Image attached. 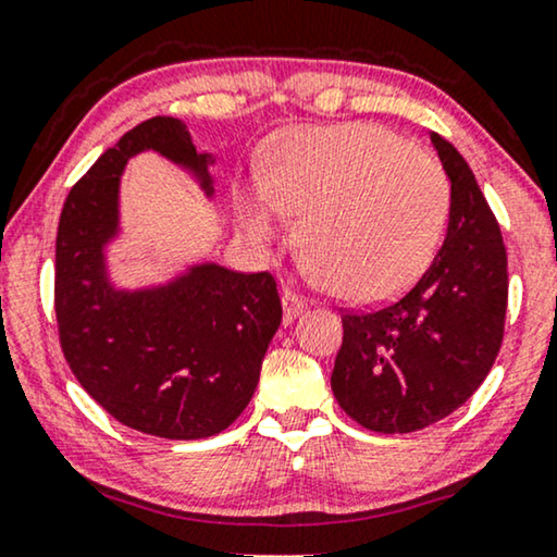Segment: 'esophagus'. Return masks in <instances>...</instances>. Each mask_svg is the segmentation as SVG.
Masks as SVG:
<instances>
[{
  "label": "esophagus",
  "mask_w": 557,
  "mask_h": 557,
  "mask_svg": "<svg viewBox=\"0 0 557 557\" xmlns=\"http://www.w3.org/2000/svg\"><path fill=\"white\" fill-rule=\"evenodd\" d=\"M281 307H284V324H292L304 311V301L294 292H284V296H281Z\"/></svg>",
  "instance_id": "obj_1"
}]
</instances>
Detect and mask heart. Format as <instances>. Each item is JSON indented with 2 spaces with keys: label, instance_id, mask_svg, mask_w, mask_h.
I'll return each instance as SVG.
<instances>
[{
  "label": "heart",
  "instance_id": "heart-1",
  "mask_svg": "<svg viewBox=\"0 0 557 557\" xmlns=\"http://www.w3.org/2000/svg\"><path fill=\"white\" fill-rule=\"evenodd\" d=\"M451 205L436 159L391 128H299L278 141L261 180L238 197L246 238L263 248L301 212V269L317 286L360 301L400 294L423 276Z\"/></svg>",
  "mask_w": 557,
  "mask_h": 557
}]
</instances>
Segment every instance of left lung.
I'll list each match as a JSON object with an SVG mask.
<instances>
[{
    "label": "left lung",
    "mask_w": 557,
    "mask_h": 557,
    "mask_svg": "<svg viewBox=\"0 0 557 557\" xmlns=\"http://www.w3.org/2000/svg\"><path fill=\"white\" fill-rule=\"evenodd\" d=\"M451 182L448 231L410 292L372 314H345L332 391L377 433H410L451 416L497 360L507 314V253L474 172L431 132Z\"/></svg>",
    "instance_id": "obj_1"
}]
</instances>
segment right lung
Returning <instances> with one entry per match:
<instances>
[{"label":"right lung","mask_w":557,"mask_h":557,"mask_svg":"<svg viewBox=\"0 0 557 557\" xmlns=\"http://www.w3.org/2000/svg\"><path fill=\"white\" fill-rule=\"evenodd\" d=\"M157 151L215 197V154L197 149L185 121L157 116L121 136L71 189L55 243V314L73 375L128 429L172 441L225 431L253 398L281 324L276 281L215 261L124 286L119 246L121 177L128 159Z\"/></svg>","instance_id":"obj_1"}]
</instances>
